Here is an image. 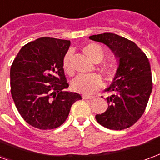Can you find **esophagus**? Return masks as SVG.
<instances>
[{"instance_id":"1","label":"esophagus","mask_w":160,"mask_h":160,"mask_svg":"<svg viewBox=\"0 0 160 160\" xmlns=\"http://www.w3.org/2000/svg\"><path fill=\"white\" fill-rule=\"evenodd\" d=\"M93 98H94V96L82 95V98H83V99H93Z\"/></svg>"}]
</instances>
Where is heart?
I'll list each match as a JSON object with an SVG mask.
<instances>
[{"label": "heart", "instance_id": "heart-1", "mask_svg": "<svg viewBox=\"0 0 160 160\" xmlns=\"http://www.w3.org/2000/svg\"><path fill=\"white\" fill-rule=\"evenodd\" d=\"M85 55L88 58L90 59L93 62H99L104 57V51L100 45L97 44H89L85 46L83 49ZM72 51L69 50L66 53L62 65L64 70L68 74H72V68L71 67V57ZM103 71L105 77L108 79H112L116 73V67L113 64H105L103 67ZM102 85L101 77L97 73H90V74H80L77 76L72 82V87L73 90L78 93L83 94H91L98 90Z\"/></svg>", "mask_w": 160, "mask_h": 160}]
</instances>
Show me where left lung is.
<instances>
[{
  "instance_id": "obj_1",
  "label": "left lung",
  "mask_w": 160,
  "mask_h": 160,
  "mask_svg": "<svg viewBox=\"0 0 160 160\" xmlns=\"http://www.w3.org/2000/svg\"><path fill=\"white\" fill-rule=\"evenodd\" d=\"M89 39L107 45L119 62L113 82L105 89L113 93L106 98L107 110L96 115V121L111 130L132 127L142 116L153 88L149 61L134 42L116 33L95 34Z\"/></svg>"
}]
</instances>
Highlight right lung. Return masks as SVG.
<instances>
[{"label":"right lung","instance_id":"right-lung-1","mask_svg":"<svg viewBox=\"0 0 160 160\" xmlns=\"http://www.w3.org/2000/svg\"><path fill=\"white\" fill-rule=\"evenodd\" d=\"M70 40L43 37L25 44L11 67V93L19 114L32 127L49 130L65 122L79 93L69 84L62 61Z\"/></svg>","mask_w":160,"mask_h":160}]
</instances>
